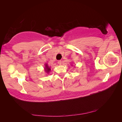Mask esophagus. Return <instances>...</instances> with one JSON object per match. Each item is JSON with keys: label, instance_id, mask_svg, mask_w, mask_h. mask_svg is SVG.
Listing matches in <instances>:
<instances>
[{"label": "esophagus", "instance_id": "1", "mask_svg": "<svg viewBox=\"0 0 122 122\" xmlns=\"http://www.w3.org/2000/svg\"><path fill=\"white\" fill-rule=\"evenodd\" d=\"M57 63H58V65H61V61H57Z\"/></svg>", "mask_w": 122, "mask_h": 122}]
</instances>
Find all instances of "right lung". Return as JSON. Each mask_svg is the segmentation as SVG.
<instances>
[{
	"label": "right lung",
	"mask_w": 122,
	"mask_h": 122,
	"mask_svg": "<svg viewBox=\"0 0 122 122\" xmlns=\"http://www.w3.org/2000/svg\"><path fill=\"white\" fill-rule=\"evenodd\" d=\"M44 70H45V71L46 72V73L47 74L49 73V72L51 71V68L49 67L47 64H45V68H44Z\"/></svg>",
	"instance_id": "right-lung-1"
}]
</instances>
